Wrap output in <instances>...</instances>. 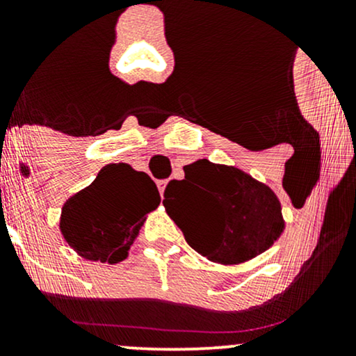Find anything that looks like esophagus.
Returning <instances> with one entry per match:
<instances>
[{"mask_svg": "<svg viewBox=\"0 0 356 356\" xmlns=\"http://www.w3.org/2000/svg\"><path fill=\"white\" fill-rule=\"evenodd\" d=\"M165 186H167V181H159V182H157L159 192H161V195H162V197H164V191H165Z\"/></svg>", "mask_w": 356, "mask_h": 356, "instance_id": "esophagus-1", "label": "esophagus"}]
</instances>
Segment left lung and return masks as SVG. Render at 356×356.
<instances>
[{"label":"left lung","mask_w":356,"mask_h":356,"mask_svg":"<svg viewBox=\"0 0 356 356\" xmlns=\"http://www.w3.org/2000/svg\"><path fill=\"white\" fill-rule=\"evenodd\" d=\"M184 172L182 181L169 182L162 204L189 246L212 263H246L283 234L281 202L266 184L207 159Z\"/></svg>","instance_id":"left-lung-1"}]
</instances>
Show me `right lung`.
<instances>
[{
    "label": "right lung",
    "instance_id": "obj_1",
    "mask_svg": "<svg viewBox=\"0 0 356 356\" xmlns=\"http://www.w3.org/2000/svg\"><path fill=\"white\" fill-rule=\"evenodd\" d=\"M159 204L157 186L145 172L124 162L108 164L63 204L61 234L83 259L117 264L129 256L145 216Z\"/></svg>",
    "mask_w": 356,
    "mask_h": 356
}]
</instances>
